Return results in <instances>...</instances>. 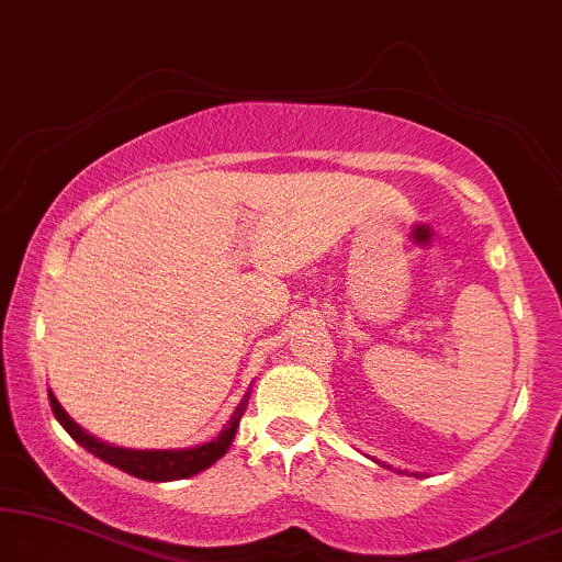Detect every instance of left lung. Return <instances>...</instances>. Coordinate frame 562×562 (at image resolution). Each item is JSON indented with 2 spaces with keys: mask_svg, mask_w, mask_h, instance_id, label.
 I'll return each instance as SVG.
<instances>
[{
  "mask_svg": "<svg viewBox=\"0 0 562 562\" xmlns=\"http://www.w3.org/2000/svg\"><path fill=\"white\" fill-rule=\"evenodd\" d=\"M375 463H379V460H375ZM381 465H383V463H381ZM398 473H402V471H398ZM412 475H414V479H422V475H419V473H412Z\"/></svg>",
  "mask_w": 562,
  "mask_h": 562,
  "instance_id": "obj_1",
  "label": "left lung"
}]
</instances>
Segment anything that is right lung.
<instances>
[{"mask_svg":"<svg viewBox=\"0 0 562 562\" xmlns=\"http://www.w3.org/2000/svg\"><path fill=\"white\" fill-rule=\"evenodd\" d=\"M48 398H50V409L56 414V419L64 425L66 432L71 435L83 450H89L91 456L104 460V463L120 468V471L135 475V479L164 483V481L191 479V475L206 471V468L214 465L222 456H225L229 445L235 440L243 414L248 409L250 391H245L240 404L235 406L233 417H229L225 429H222L217 437H212L210 442L194 445V448H181V450H135V448H120V445L104 442L91 432H87L79 422H74L71 414L60 406V402L50 389H48Z\"/></svg>","mask_w":562,"mask_h":562,"instance_id":"obj_1","label":"right lung"}]
</instances>
